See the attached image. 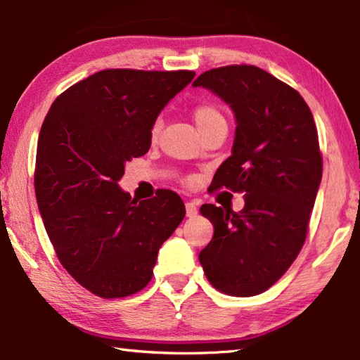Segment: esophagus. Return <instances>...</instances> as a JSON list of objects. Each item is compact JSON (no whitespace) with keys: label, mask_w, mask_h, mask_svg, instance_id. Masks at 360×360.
<instances>
[{"label":"esophagus","mask_w":360,"mask_h":360,"mask_svg":"<svg viewBox=\"0 0 360 360\" xmlns=\"http://www.w3.org/2000/svg\"><path fill=\"white\" fill-rule=\"evenodd\" d=\"M197 212H198V210H197V205H195V202H187L186 203V214H187V217L197 216Z\"/></svg>","instance_id":"34e87169"}]
</instances>
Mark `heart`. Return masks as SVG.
Returning <instances> with one entry per match:
<instances>
[{"mask_svg": "<svg viewBox=\"0 0 360 360\" xmlns=\"http://www.w3.org/2000/svg\"><path fill=\"white\" fill-rule=\"evenodd\" d=\"M193 119L195 124H197L200 133L211 129L217 124H225V117L221 112V109L216 108L214 105H200L195 108L193 111ZM162 129V117H157L154 124L150 127V136L155 138Z\"/></svg>", "mask_w": 360, "mask_h": 360, "instance_id": "obj_1", "label": "heart"}]
</instances>
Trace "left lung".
Instances as JSON below:
<instances>
[{
  "mask_svg": "<svg viewBox=\"0 0 360 360\" xmlns=\"http://www.w3.org/2000/svg\"><path fill=\"white\" fill-rule=\"evenodd\" d=\"M193 87L211 90L236 120L231 155L212 186L245 193L240 212L200 208L214 225L200 264L224 294L257 295L288 271L307 238L322 178L313 114L297 90L252 65L210 70Z\"/></svg>",
  "mask_w": 360,
  "mask_h": 360,
  "instance_id": "8db88e82",
  "label": "left lung"
}]
</instances>
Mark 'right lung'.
I'll list each match as a JSON object with an SVG mask.
<instances>
[{"label":"right lung","instance_id":"add662e5","mask_svg":"<svg viewBox=\"0 0 360 360\" xmlns=\"http://www.w3.org/2000/svg\"><path fill=\"white\" fill-rule=\"evenodd\" d=\"M193 71L105 70L57 96L41 127L34 192L65 270L92 294L129 297L152 279L158 249L186 216L173 191L131 198L125 163L150 148V127Z\"/></svg>","mask_w":360,"mask_h":360}]
</instances>
